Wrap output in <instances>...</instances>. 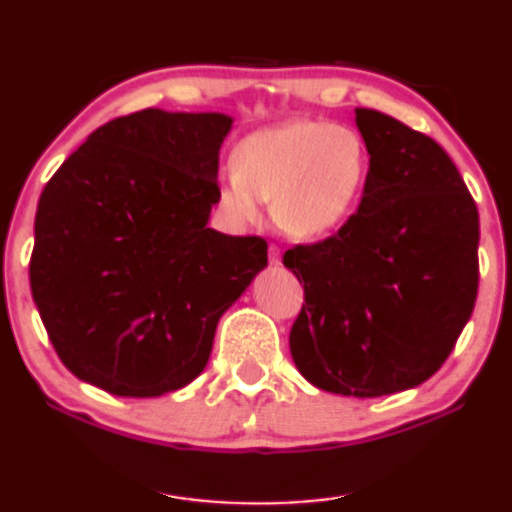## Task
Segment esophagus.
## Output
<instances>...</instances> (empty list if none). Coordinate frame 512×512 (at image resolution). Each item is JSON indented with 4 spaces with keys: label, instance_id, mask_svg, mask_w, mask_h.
<instances>
[{
    "label": "esophagus",
    "instance_id": "esophagus-1",
    "mask_svg": "<svg viewBox=\"0 0 512 512\" xmlns=\"http://www.w3.org/2000/svg\"><path fill=\"white\" fill-rule=\"evenodd\" d=\"M269 264H273V266L280 264V248L276 246V243H271L269 246Z\"/></svg>",
    "mask_w": 512,
    "mask_h": 512
}]
</instances>
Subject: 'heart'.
<instances>
[{"label":"heart","instance_id":"b5f03b06","mask_svg":"<svg viewBox=\"0 0 512 512\" xmlns=\"http://www.w3.org/2000/svg\"><path fill=\"white\" fill-rule=\"evenodd\" d=\"M234 167L218 181L229 218L253 222L257 201H264L287 236L311 241L355 211L369 176V150L355 129L301 118L248 134L236 146Z\"/></svg>","mask_w":512,"mask_h":512}]
</instances>
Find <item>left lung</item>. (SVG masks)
Listing matches in <instances>:
<instances>
[{"label": "left lung", "mask_w": 512, "mask_h": 512, "mask_svg": "<svg viewBox=\"0 0 512 512\" xmlns=\"http://www.w3.org/2000/svg\"><path fill=\"white\" fill-rule=\"evenodd\" d=\"M369 150L359 208L334 236L283 255L299 283L290 350L301 376L385 397L441 369L478 297V208L455 162L392 115L355 109Z\"/></svg>", "instance_id": "left-lung-1"}]
</instances>
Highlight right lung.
<instances>
[{
  "instance_id": "right-lung-1",
  "label": "right lung",
  "mask_w": 512,
  "mask_h": 512,
  "mask_svg": "<svg viewBox=\"0 0 512 512\" xmlns=\"http://www.w3.org/2000/svg\"><path fill=\"white\" fill-rule=\"evenodd\" d=\"M229 127L222 113L120 115L43 187L32 297L76 378L143 399L204 371L220 315L266 266L262 236L206 225Z\"/></svg>"
}]
</instances>
